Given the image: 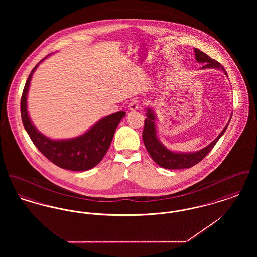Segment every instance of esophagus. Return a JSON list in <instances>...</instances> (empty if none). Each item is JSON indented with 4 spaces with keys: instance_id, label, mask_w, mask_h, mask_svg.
I'll list each match as a JSON object with an SVG mask.
<instances>
[{
    "instance_id": "esophagus-1",
    "label": "esophagus",
    "mask_w": 257,
    "mask_h": 257,
    "mask_svg": "<svg viewBox=\"0 0 257 257\" xmlns=\"http://www.w3.org/2000/svg\"><path fill=\"white\" fill-rule=\"evenodd\" d=\"M140 109V103H139V100L137 99H133L131 100V102L129 103V110H132V111H136Z\"/></svg>"
}]
</instances>
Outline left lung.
Returning <instances> with one entry per match:
<instances>
[{
    "label": "left lung",
    "mask_w": 257,
    "mask_h": 257,
    "mask_svg": "<svg viewBox=\"0 0 257 257\" xmlns=\"http://www.w3.org/2000/svg\"><path fill=\"white\" fill-rule=\"evenodd\" d=\"M194 53H195L196 61L199 63H203V66L199 68L200 70L201 69L202 70L217 69V70L222 71L227 77L225 69L223 68V66L220 64V62L211 59L205 53L196 48L194 49ZM146 111H147L146 112L147 118L145 120V127L143 132V140H144L145 147L153 161L157 165H159L160 167L168 170L189 169L196 165L197 163H199L212 150V148L215 147V145L220 140V137L224 134L232 116V112H231L229 120L225 125V127L222 129V131L220 132L219 136L206 147L194 152H178V151L171 150L161 142L159 135H158L157 123H156L157 115L154 110L151 107H147Z\"/></svg>",
    "instance_id": "left-lung-1"
}]
</instances>
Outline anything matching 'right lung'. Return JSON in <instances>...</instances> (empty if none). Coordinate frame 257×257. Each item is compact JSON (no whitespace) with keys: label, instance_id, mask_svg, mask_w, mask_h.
I'll list each match as a JSON object with an SVG mask.
<instances>
[{"label":"right lung","instance_id":"right-lung-1","mask_svg":"<svg viewBox=\"0 0 257 257\" xmlns=\"http://www.w3.org/2000/svg\"><path fill=\"white\" fill-rule=\"evenodd\" d=\"M46 56L37 63L29 75L21 98V116L25 130L37 149L52 163L61 169L74 171H88L97 166L110 146L111 140L125 111L107 115L93 124L85 133L70 139H51L42 134L31 120L27 97L33 75Z\"/></svg>","mask_w":257,"mask_h":257}]
</instances>
